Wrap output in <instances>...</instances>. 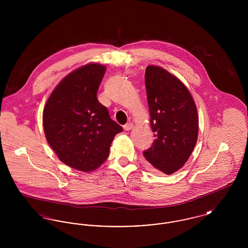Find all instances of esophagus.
I'll list each match as a JSON object with an SVG mask.
<instances>
[{"label":"esophagus","instance_id":"obj_1","mask_svg":"<svg viewBox=\"0 0 248 248\" xmlns=\"http://www.w3.org/2000/svg\"><path fill=\"white\" fill-rule=\"evenodd\" d=\"M132 128H133V124H131V123H128V124L124 125V129L125 130V131H129Z\"/></svg>","mask_w":248,"mask_h":248}]
</instances>
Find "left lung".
Here are the masks:
<instances>
[{"instance_id":"obj_1","label":"left lung","mask_w":248,"mask_h":248,"mask_svg":"<svg viewBox=\"0 0 248 248\" xmlns=\"http://www.w3.org/2000/svg\"><path fill=\"white\" fill-rule=\"evenodd\" d=\"M145 84L155 140L143 152L156 171L171 175L188 161L198 138V113L188 88L165 69L148 66Z\"/></svg>"}]
</instances>
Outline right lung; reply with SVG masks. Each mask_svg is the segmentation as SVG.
Segmentation results:
<instances>
[{"label": "right lung", "instance_id": "obj_1", "mask_svg": "<svg viewBox=\"0 0 248 248\" xmlns=\"http://www.w3.org/2000/svg\"><path fill=\"white\" fill-rule=\"evenodd\" d=\"M105 71V66L96 63L72 71L50 94L44 108L48 144L62 163L83 172H91L106 161L115 135L123 131L96 97Z\"/></svg>", "mask_w": 248, "mask_h": 248}]
</instances>
